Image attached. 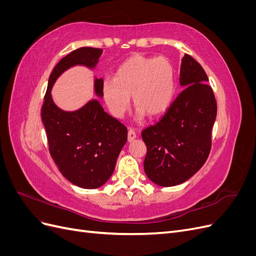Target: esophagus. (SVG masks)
<instances>
[{"mask_svg":"<svg viewBox=\"0 0 256 256\" xmlns=\"http://www.w3.org/2000/svg\"><path fill=\"white\" fill-rule=\"evenodd\" d=\"M136 138V130L132 129V128H129V130H128V141H129V142L134 141Z\"/></svg>","mask_w":256,"mask_h":256,"instance_id":"obj_1","label":"esophagus"}]
</instances>
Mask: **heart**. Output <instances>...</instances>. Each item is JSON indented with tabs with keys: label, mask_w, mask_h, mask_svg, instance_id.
Here are the masks:
<instances>
[{
	"label": "heart",
	"mask_w": 256,
	"mask_h": 256,
	"mask_svg": "<svg viewBox=\"0 0 256 256\" xmlns=\"http://www.w3.org/2000/svg\"><path fill=\"white\" fill-rule=\"evenodd\" d=\"M102 96L111 113L122 116L132 96L138 115L164 113L175 92V72L166 58L134 56L116 69L113 79L102 82Z\"/></svg>",
	"instance_id": "heart-1"
}]
</instances>
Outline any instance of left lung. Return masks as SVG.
Segmentation results:
<instances>
[{
  "label": "left lung",
  "instance_id": "1",
  "mask_svg": "<svg viewBox=\"0 0 256 256\" xmlns=\"http://www.w3.org/2000/svg\"><path fill=\"white\" fill-rule=\"evenodd\" d=\"M180 81L182 92L161 120L142 131L147 152L144 171L152 182L171 187L186 182L206 162L212 150L216 102L200 63L184 54Z\"/></svg>",
  "mask_w": 256,
  "mask_h": 256
}]
</instances>
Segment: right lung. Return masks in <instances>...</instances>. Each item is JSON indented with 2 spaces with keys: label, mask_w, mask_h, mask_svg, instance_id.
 I'll return each mask as SVG.
<instances>
[{
  "label": "right lung",
  "mask_w": 256,
  "mask_h": 256,
  "mask_svg": "<svg viewBox=\"0 0 256 256\" xmlns=\"http://www.w3.org/2000/svg\"><path fill=\"white\" fill-rule=\"evenodd\" d=\"M102 53V49L82 47L62 58L50 74L42 106L51 157L66 180L84 189L99 188L111 177L127 141V127L106 113L97 100L76 112L58 109L51 98V88L66 69L74 65L92 68ZM102 82L95 80V92L100 97Z\"/></svg>",
  "instance_id": "1"
}]
</instances>
